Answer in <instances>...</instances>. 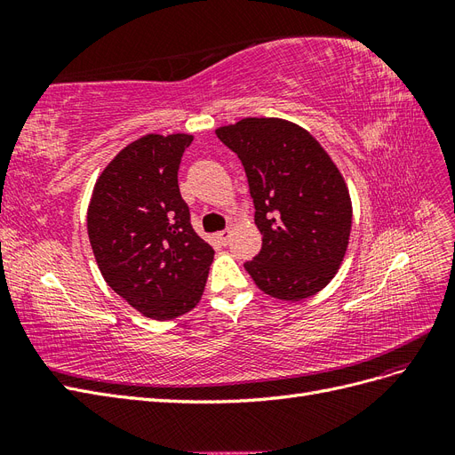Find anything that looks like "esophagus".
<instances>
[{
    "instance_id": "34e87169",
    "label": "esophagus",
    "mask_w": 455,
    "mask_h": 455,
    "mask_svg": "<svg viewBox=\"0 0 455 455\" xmlns=\"http://www.w3.org/2000/svg\"><path fill=\"white\" fill-rule=\"evenodd\" d=\"M229 237H231V231H229V229H224V231L218 233V241L222 243V244H228V243H229Z\"/></svg>"
}]
</instances>
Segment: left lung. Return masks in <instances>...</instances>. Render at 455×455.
<instances>
[{"label": "left lung", "instance_id": "obj_1", "mask_svg": "<svg viewBox=\"0 0 455 455\" xmlns=\"http://www.w3.org/2000/svg\"><path fill=\"white\" fill-rule=\"evenodd\" d=\"M216 136L241 159L261 251L246 261L261 292L299 301L334 279L347 252L353 206L346 180L315 136L279 117H244Z\"/></svg>", "mask_w": 455, "mask_h": 455}]
</instances>
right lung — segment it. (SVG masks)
<instances>
[{
    "label": "right lung",
    "mask_w": 455,
    "mask_h": 455,
    "mask_svg": "<svg viewBox=\"0 0 455 455\" xmlns=\"http://www.w3.org/2000/svg\"><path fill=\"white\" fill-rule=\"evenodd\" d=\"M194 136L146 134L96 178L87 211L92 254L108 286L148 319L171 321L203 296L214 251L189 222L178 167Z\"/></svg>",
    "instance_id": "obj_1"
}]
</instances>
